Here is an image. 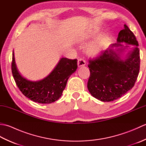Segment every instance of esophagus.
<instances>
[{"instance_id": "obj_1", "label": "esophagus", "mask_w": 146, "mask_h": 146, "mask_svg": "<svg viewBox=\"0 0 146 146\" xmlns=\"http://www.w3.org/2000/svg\"><path fill=\"white\" fill-rule=\"evenodd\" d=\"M85 64H86V61L84 60H83V59H82L81 58H78V67L85 66Z\"/></svg>"}]
</instances>
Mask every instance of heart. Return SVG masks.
<instances>
[{
  "label": "heart",
  "instance_id": "obj_1",
  "mask_svg": "<svg viewBox=\"0 0 146 146\" xmlns=\"http://www.w3.org/2000/svg\"><path fill=\"white\" fill-rule=\"evenodd\" d=\"M98 35V32L96 30H94L90 33L86 35L85 37L86 39H90L95 38ZM107 40L106 36L101 35L95 39L94 41L90 44L86 48V52L89 56H95L100 53L105 46V42Z\"/></svg>",
  "mask_w": 146,
  "mask_h": 146
}]
</instances>
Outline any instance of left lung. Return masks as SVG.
Wrapping results in <instances>:
<instances>
[{"mask_svg": "<svg viewBox=\"0 0 146 146\" xmlns=\"http://www.w3.org/2000/svg\"><path fill=\"white\" fill-rule=\"evenodd\" d=\"M117 42L102 51L97 58L89 60L88 91L102 102L117 100L130 90L137 80L140 69L138 41L126 24L119 32ZM122 43L128 45L124 46ZM129 45L135 47L125 58H122L121 53Z\"/></svg>", "mask_w": 146, "mask_h": 146, "instance_id": "1", "label": "left lung"}]
</instances>
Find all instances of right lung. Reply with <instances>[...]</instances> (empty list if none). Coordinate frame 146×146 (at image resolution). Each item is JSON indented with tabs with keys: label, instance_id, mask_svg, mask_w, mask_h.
<instances>
[{
	"label": "right lung",
	"instance_id": "1",
	"mask_svg": "<svg viewBox=\"0 0 146 146\" xmlns=\"http://www.w3.org/2000/svg\"><path fill=\"white\" fill-rule=\"evenodd\" d=\"M77 60L60 59L49 75L39 81H30L21 75L12 53V73L19 89L24 96L39 104H51L61 97L69 77L77 69Z\"/></svg>",
	"mask_w": 146,
	"mask_h": 146
}]
</instances>
